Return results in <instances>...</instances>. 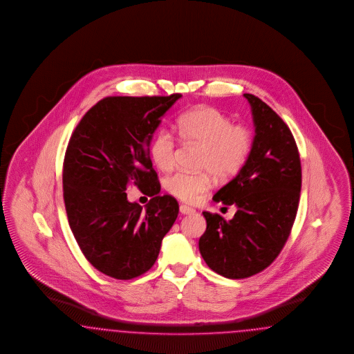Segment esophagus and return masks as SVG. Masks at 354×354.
Masks as SVG:
<instances>
[{
    "label": "esophagus",
    "mask_w": 354,
    "mask_h": 354,
    "mask_svg": "<svg viewBox=\"0 0 354 354\" xmlns=\"http://www.w3.org/2000/svg\"><path fill=\"white\" fill-rule=\"evenodd\" d=\"M179 211H180L182 214H191V213L195 212L194 208H191V207H188V205H184V204H182V205L179 207Z\"/></svg>",
    "instance_id": "34e87169"
}]
</instances>
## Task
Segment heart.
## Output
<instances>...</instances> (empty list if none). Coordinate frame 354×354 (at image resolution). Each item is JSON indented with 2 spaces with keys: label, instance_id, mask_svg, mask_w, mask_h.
Here are the masks:
<instances>
[{
  "label": "heart",
  "instance_id": "b5f03b06",
  "mask_svg": "<svg viewBox=\"0 0 354 354\" xmlns=\"http://www.w3.org/2000/svg\"><path fill=\"white\" fill-rule=\"evenodd\" d=\"M179 136L184 141L203 146L198 167L205 171H175L165 179V188L185 203H198L212 185L213 174L218 180H229L240 174L249 160L253 131L245 125H233L227 114L212 106H198L178 118ZM176 141L169 130L162 129L150 143L149 154L159 170L172 169Z\"/></svg>",
  "mask_w": 354,
  "mask_h": 354
}]
</instances>
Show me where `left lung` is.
Returning <instances> with one entry per match:
<instances>
[{
	"label": "left lung",
	"instance_id": "1",
	"mask_svg": "<svg viewBox=\"0 0 354 354\" xmlns=\"http://www.w3.org/2000/svg\"><path fill=\"white\" fill-rule=\"evenodd\" d=\"M254 121V146L240 174L213 196L236 205L227 221L203 212L207 229L198 250L209 269L229 279L253 277L282 252L297 217L301 166L297 142L282 118L266 102L245 93Z\"/></svg>",
	"mask_w": 354,
	"mask_h": 354
}]
</instances>
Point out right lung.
Listing matches in <instances>:
<instances>
[{"label":"right lung","instance_id":"1","mask_svg":"<svg viewBox=\"0 0 354 354\" xmlns=\"http://www.w3.org/2000/svg\"><path fill=\"white\" fill-rule=\"evenodd\" d=\"M180 97L100 100L68 142L63 198L70 227L89 263L114 279H133L151 269L178 217V201L159 195L149 146L160 118ZM130 183L152 196L145 210L127 200Z\"/></svg>","mask_w":354,"mask_h":354}]
</instances>
